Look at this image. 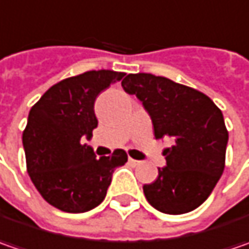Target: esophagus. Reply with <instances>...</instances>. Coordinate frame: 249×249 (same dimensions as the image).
<instances>
[{
  "label": "esophagus",
  "instance_id": "esophagus-1",
  "mask_svg": "<svg viewBox=\"0 0 249 249\" xmlns=\"http://www.w3.org/2000/svg\"><path fill=\"white\" fill-rule=\"evenodd\" d=\"M129 163L131 165V166H139L140 163V160H136V159H133V158H129Z\"/></svg>",
  "mask_w": 249,
  "mask_h": 249
}]
</instances>
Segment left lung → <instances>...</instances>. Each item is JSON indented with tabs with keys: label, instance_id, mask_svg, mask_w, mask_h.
I'll return each instance as SVG.
<instances>
[{
	"label": "left lung",
	"instance_id": "left-lung-1",
	"mask_svg": "<svg viewBox=\"0 0 249 249\" xmlns=\"http://www.w3.org/2000/svg\"><path fill=\"white\" fill-rule=\"evenodd\" d=\"M122 87L142 102L155 139L173 140L163 151L166 166L142 187L147 201L167 215L194 211L225 170L229 131L222 110L204 92L151 73H130Z\"/></svg>",
	"mask_w": 249,
	"mask_h": 249
}]
</instances>
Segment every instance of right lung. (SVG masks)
Masks as SVG:
<instances>
[{
    "instance_id": "obj_1",
    "label": "right lung",
    "mask_w": 249,
    "mask_h": 249,
    "mask_svg": "<svg viewBox=\"0 0 249 249\" xmlns=\"http://www.w3.org/2000/svg\"><path fill=\"white\" fill-rule=\"evenodd\" d=\"M124 74L90 71L68 77L45 91L29 112L22 137L27 173L44 199L59 211L82 213L100 205L115 167L127 162L123 149L98 159L84 144L98 126L95 98Z\"/></svg>"
}]
</instances>
